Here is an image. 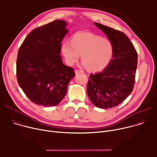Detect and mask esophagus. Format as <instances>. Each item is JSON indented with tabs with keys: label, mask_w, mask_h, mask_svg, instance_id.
<instances>
[{
	"label": "esophagus",
	"mask_w": 157,
	"mask_h": 157,
	"mask_svg": "<svg viewBox=\"0 0 157 157\" xmlns=\"http://www.w3.org/2000/svg\"><path fill=\"white\" fill-rule=\"evenodd\" d=\"M82 73V71L79 70V69H76V70H75V73H76V74H78V73Z\"/></svg>",
	"instance_id": "obj_1"
}]
</instances>
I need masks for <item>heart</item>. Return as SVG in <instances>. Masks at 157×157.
Here are the masks:
<instances>
[{"label":"heart","mask_w":157,"mask_h":157,"mask_svg":"<svg viewBox=\"0 0 157 157\" xmlns=\"http://www.w3.org/2000/svg\"><path fill=\"white\" fill-rule=\"evenodd\" d=\"M71 42L64 41L61 51L66 63L73 65L81 55L82 65L90 70L97 71L106 67L113 56L111 41L91 33H77Z\"/></svg>","instance_id":"b5f03b06"}]
</instances>
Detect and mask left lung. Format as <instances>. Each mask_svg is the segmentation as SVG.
Segmentation results:
<instances>
[{
    "label": "left lung",
    "mask_w": 157,
    "mask_h": 157,
    "mask_svg": "<svg viewBox=\"0 0 157 157\" xmlns=\"http://www.w3.org/2000/svg\"><path fill=\"white\" fill-rule=\"evenodd\" d=\"M94 24L111 41L113 56L108 67L103 71L90 75L87 94L96 107L111 108L121 103L133 91L138 55L125 34L98 22Z\"/></svg>",
    "instance_id": "obj_1"
}]
</instances>
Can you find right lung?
Returning <instances> with one entry per match:
<instances>
[{
    "instance_id": "1",
    "label": "right lung",
    "mask_w": 157,
    "mask_h": 157,
    "mask_svg": "<svg viewBox=\"0 0 157 157\" xmlns=\"http://www.w3.org/2000/svg\"><path fill=\"white\" fill-rule=\"evenodd\" d=\"M67 22L56 20L36 28L24 39L17 54L16 75L20 87L40 106L58 105L75 76L60 55L61 41L68 32Z\"/></svg>"
}]
</instances>
